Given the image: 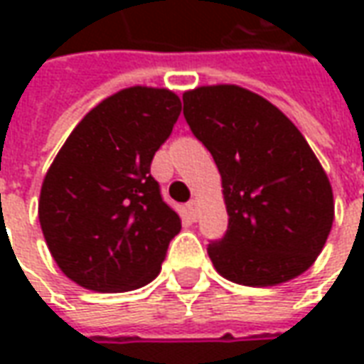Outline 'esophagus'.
I'll use <instances>...</instances> for the list:
<instances>
[{
	"label": "esophagus",
	"mask_w": 364,
	"mask_h": 364,
	"mask_svg": "<svg viewBox=\"0 0 364 364\" xmlns=\"http://www.w3.org/2000/svg\"><path fill=\"white\" fill-rule=\"evenodd\" d=\"M187 210H189L191 218H193V220H197V216H198L197 200H189V203H187Z\"/></svg>",
	"instance_id": "1"
}]
</instances>
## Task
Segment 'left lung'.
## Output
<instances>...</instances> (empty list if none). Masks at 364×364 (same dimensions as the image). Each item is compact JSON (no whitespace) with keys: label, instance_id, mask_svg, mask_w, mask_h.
<instances>
[{"label":"left lung","instance_id":"left-lung-1","mask_svg":"<svg viewBox=\"0 0 364 364\" xmlns=\"http://www.w3.org/2000/svg\"><path fill=\"white\" fill-rule=\"evenodd\" d=\"M191 132L222 177L228 230L208 244L216 271L273 287L312 265L333 224V193L304 136L273 103L237 85L183 95Z\"/></svg>","mask_w":364,"mask_h":364}]
</instances>
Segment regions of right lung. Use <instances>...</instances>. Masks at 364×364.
<instances>
[{"instance_id":"obj_1","label":"right lung","mask_w":364,"mask_h":364,"mask_svg":"<svg viewBox=\"0 0 364 364\" xmlns=\"http://www.w3.org/2000/svg\"><path fill=\"white\" fill-rule=\"evenodd\" d=\"M179 114L173 91L128 87L91 109L52 161L38 220L62 273L83 289L124 292L159 274L181 218L150 166Z\"/></svg>"}]
</instances>
